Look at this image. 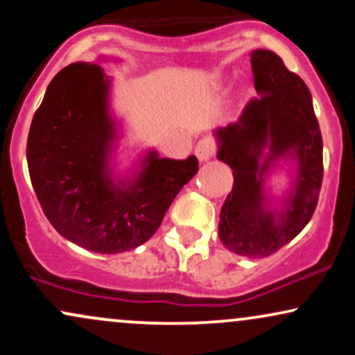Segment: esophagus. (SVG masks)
<instances>
[{"mask_svg":"<svg viewBox=\"0 0 355 355\" xmlns=\"http://www.w3.org/2000/svg\"><path fill=\"white\" fill-rule=\"evenodd\" d=\"M215 152H217V141L211 137L202 138L197 144V146H195V155H197V158L200 162L209 160V158L214 157Z\"/></svg>","mask_w":355,"mask_h":355,"instance_id":"obj_1","label":"esophagus"}]
</instances>
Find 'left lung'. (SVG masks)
I'll return each instance as SVG.
<instances>
[{
    "label": "left lung",
    "instance_id": "8db88e82",
    "mask_svg": "<svg viewBox=\"0 0 355 355\" xmlns=\"http://www.w3.org/2000/svg\"><path fill=\"white\" fill-rule=\"evenodd\" d=\"M250 58L260 96L248 101L235 123L215 132L217 158L234 173V187L220 211L218 235L234 254L262 259L287 245L312 218L324 164L307 85L274 51L254 50ZM284 156L297 162L296 180L283 209L270 211L265 205L263 177Z\"/></svg>",
    "mask_w": 355,
    "mask_h": 355
}]
</instances>
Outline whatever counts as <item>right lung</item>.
<instances>
[{
    "label": "right lung",
    "mask_w": 355,
    "mask_h": 355,
    "mask_svg": "<svg viewBox=\"0 0 355 355\" xmlns=\"http://www.w3.org/2000/svg\"><path fill=\"white\" fill-rule=\"evenodd\" d=\"M110 80L95 63H73L48 85L35 112L26 160L40 205L60 235L98 254L145 243L173 198L198 172L197 157L148 152L135 178L115 183L108 157L116 128Z\"/></svg>",
    "instance_id": "1"
}]
</instances>
